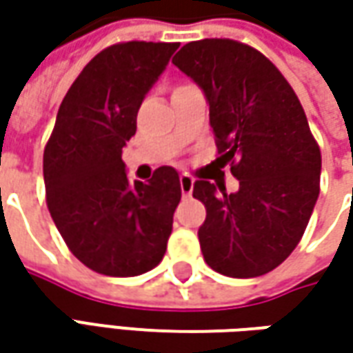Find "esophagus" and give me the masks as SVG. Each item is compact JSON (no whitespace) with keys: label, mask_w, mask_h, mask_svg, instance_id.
<instances>
[{"label":"esophagus","mask_w":353,"mask_h":353,"mask_svg":"<svg viewBox=\"0 0 353 353\" xmlns=\"http://www.w3.org/2000/svg\"><path fill=\"white\" fill-rule=\"evenodd\" d=\"M192 186H194V179L190 176V174H181V192H183L184 196H188L190 192H192Z\"/></svg>","instance_id":"esophagus-1"}]
</instances>
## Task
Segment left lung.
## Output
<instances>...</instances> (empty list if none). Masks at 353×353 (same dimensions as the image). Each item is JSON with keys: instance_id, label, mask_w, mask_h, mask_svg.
<instances>
[{"instance_id": "left-lung-1", "label": "left lung", "mask_w": 353, "mask_h": 353, "mask_svg": "<svg viewBox=\"0 0 353 353\" xmlns=\"http://www.w3.org/2000/svg\"><path fill=\"white\" fill-rule=\"evenodd\" d=\"M172 64L204 90L218 155L239 181L234 194L206 176L194 183L206 208L204 261L225 277L265 275L299 245L320 192V147L305 110L277 66L234 39L192 41Z\"/></svg>"}]
</instances>
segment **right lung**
<instances>
[{"mask_svg":"<svg viewBox=\"0 0 353 353\" xmlns=\"http://www.w3.org/2000/svg\"><path fill=\"white\" fill-rule=\"evenodd\" d=\"M176 48L147 41L103 48L66 92L45 145L48 212L76 259L108 277L147 273L167 251L179 172L159 167L149 183H129L121 149Z\"/></svg>","mask_w":353,"mask_h":353,"instance_id":"1","label":"right lung"}]
</instances>
